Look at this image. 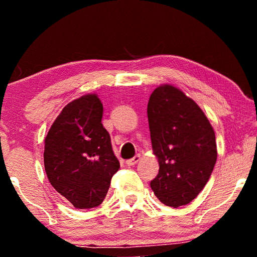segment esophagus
<instances>
[{
    "label": "esophagus",
    "instance_id": "esophagus-1",
    "mask_svg": "<svg viewBox=\"0 0 257 257\" xmlns=\"http://www.w3.org/2000/svg\"><path fill=\"white\" fill-rule=\"evenodd\" d=\"M139 160H141V155L137 154L136 156H134L133 159H129V160L125 161V164H127L128 167H132V165H135L136 163H138Z\"/></svg>",
    "mask_w": 257,
    "mask_h": 257
}]
</instances>
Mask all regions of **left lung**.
I'll use <instances>...</instances> for the list:
<instances>
[{
	"label": "left lung",
	"instance_id": "8db88e82",
	"mask_svg": "<svg viewBox=\"0 0 257 257\" xmlns=\"http://www.w3.org/2000/svg\"><path fill=\"white\" fill-rule=\"evenodd\" d=\"M147 116L160 165L151 188L164 205H186L203 190L215 165L214 130L193 99L168 84L152 93Z\"/></svg>",
	"mask_w": 257,
	"mask_h": 257
}]
</instances>
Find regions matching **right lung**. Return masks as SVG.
Wrapping results in <instances>:
<instances>
[{"label":"right lung","instance_id":"obj_1","mask_svg":"<svg viewBox=\"0 0 257 257\" xmlns=\"http://www.w3.org/2000/svg\"><path fill=\"white\" fill-rule=\"evenodd\" d=\"M102 116L103 104L97 95H84L63 107L44 142L49 181L81 210L102 204L120 168Z\"/></svg>","mask_w":257,"mask_h":257}]
</instances>
